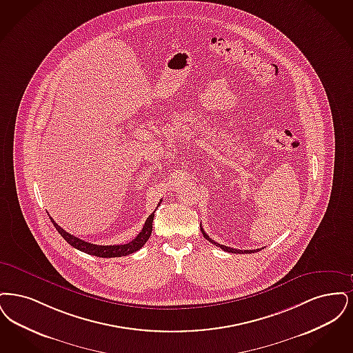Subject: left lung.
<instances>
[{
	"label": "left lung",
	"mask_w": 353,
	"mask_h": 353,
	"mask_svg": "<svg viewBox=\"0 0 353 353\" xmlns=\"http://www.w3.org/2000/svg\"><path fill=\"white\" fill-rule=\"evenodd\" d=\"M200 230H201V233H203V236L208 240V241H211L212 244H215V245L219 246V248H221V249H224L225 252H230V253H254V252H259L260 249H254V250H240V249H233V248H230V246L225 245H220V244H217L216 241H214L212 239H210V236L203 230V228L200 227Z\"/></svg>",
	"instance_id": "8db88e82"
}]
</instances>
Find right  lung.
Segmentation results:
<instances>
[{"mask_svg": "<svg viewBox=\"0 0 353 353\" xmlns=\"http://www.w3.org/2000/svg\"><path fill=\"white\" fill-rule=\"evenodd\" d=\"M159 204H161V201H159ZM159 204L157 207H159ZM154 212L146 219L145 225H143L142 230L138 233L137 237L133 239L130 243L123 244V245H94V244H91V243H87V241L80 240V239H77L75 236L70 234L68 232H65L63 228H61L54 221L52 217H50V219H51L54 227L59 232V234L70 245L74 246L77 250H81V252H84L87 254H91V256L103 257V259H110V257H123V256L132 254V253L137 252L138 249H141L142 246L146 244V241L149 240V237L152 234V230H153Z\"/></svg>", "mask_w": 353, "mask_h": 353, "instance_id": "obj_1", "label": "right lung"}]
</instances>
